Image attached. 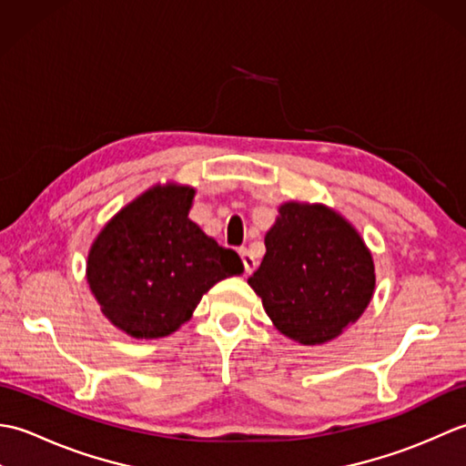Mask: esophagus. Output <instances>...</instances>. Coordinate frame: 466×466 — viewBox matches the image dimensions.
<instances>
[{
	"mask_svg": "<svg viewBox=\"0 0 466 466\" xmlns=\"http://www.w3.org/2000/svg\"><path fill=\"white\" fill-rule=\"evenodd\" d=\"M240 258H242V262H244V270H246V274H252V272H254V268H256V258H254V256L250 254V250L240 248Z\"/></svg>",
	"mask_w": 466,
	"mask_h": 466,
	"instance_id": "1",
	"label": "esophagus"
}]
</instances>
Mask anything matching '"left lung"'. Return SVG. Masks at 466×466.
<instances>
[{"label":"left lung","mask_w":466,"mask_h":466,"mask_svg":"<svg viewBox=\"0 0 466 466\" xmlns=\"http://www.w3.org/2000/svg\"><path fill=\"white\" fill-rule=\"evenodd\" d=\"M248 284L284 336L304 346L334 340L370 304L374 260L359 230L332 208L284 202L264 236Z\"/></svg>","instance_id":"left-lung-1"}]
</instances>
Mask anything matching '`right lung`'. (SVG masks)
<instances>
[{"label":"right lung","mask_w":466,"mask_h":466,"mask_svg":"<svg viewBox=\"0 0 466 466\" xmlns=\"http://www.w3.org/2000/svg\"><path fill=\"white\" fill-rule=\"evenodd\" d=\"M192 186L147 187L96 236L86 279L104 316L132 339H162L192 319L216 282L240 276L244 264L187 214Z\"/></svg>","instance_id":"add662e5"}]
</instances>
